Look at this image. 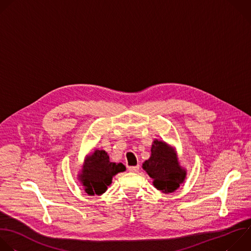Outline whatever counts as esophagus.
<instances>
[{
    "mask_svg": "<svg viewBox=\"0 0 251 251\" xmlns=\"http://www.w3.org/2000/svg\"><path fill=\"white\" fill-rule=\"evenodd\" d=\"M139 169H140V165L139 164L135 165V166H129V168H128L129 172H131V173H137L139 171Z\"/></svg>",
    "mask_w": 251,
    "mask_h": 251,
    "instance_id": "esophagus-1",
    "label": "esophagus"
}]
</instances>
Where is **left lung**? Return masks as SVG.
Returning a JSON list of instances; mask_svg holds the SVG:
<instances>
[{
    "label": "left lung",
    "mask_w": 251,
    "mask_h": 251,
    "mask_svg": "<svg viewBox=\"0 0 251 251\" xmlns=\"http://www.w3.org/2000/svg\"><path fill=\"white\" fill-rule=\"evenodd\" d=\"M152 178V185L164 194L175 192L186 178V170L180 165L176 148L168 143L154 140L151 156L142 165Z\"/></svg>",
    "instance_id": "obj_1"
}]
</instances>
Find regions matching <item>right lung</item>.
I'll return each instance as SVG.
<instances>
[{
	"label": "right lung",
	"instance_id": "1",
	"mask_svg": "<svg viewBox=\"0 0 251 251\" xmlns=\"http://www.w3.org/2000/svg\"><path fill=\"white\" fill-rule=\"evenodd\" d=\"M125 171L123 163L109 160L104 150H95L86 156L77 179L88 195H101L112 183L113 176Z\"/></svg>",
	"mask_w": 251,
	"mask_h": 251
}]
</instances>
